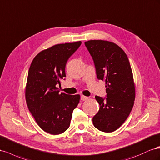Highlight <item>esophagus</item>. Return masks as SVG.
<instances>
[{"label": "esophagus", "mask_w": 160, "mask_h": 160, "mask_svg": "<svg viewBox=\"0 0 160 160\" xmlns=\"http://www.w3.org/2000/svg\"><path fill=\"white\" fill-rule=\"evenodd\" d=\"M80 99H81L82 100H83V101H85V100H88V97H85V96L82 95V96H81Z\"/></svg>", "instance_id": "esophagus-1"}]
</instances>
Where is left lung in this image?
I'll return each instance as SVG.
<instances>
[{
	"mask_svg": "<svg viewBox=\"0 0 160 160\" xmlns=\"http://www.w3.org/2000/svg\"><path fill=\"white\" fill-rule=\"evenodd\" d=\"M92 57L98 80L105 82L107 98L96 96L100 108L92 118L98 130L116 131L133 108L135 88L129 59L123 50L108 41L90 40L85 43Z\"/></svg>",
	"mask_w": 160,
	"mask_h": 160,
	"instance_id": "8db88e82",
	"label": "left lung"
}]
</instances>
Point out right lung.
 <instances>
[{
  "mask_svg": "<svg viewBox=\"0 0 160 160\" xmlns=\"http://www.w3.org/2000/svg\"><path fill=\"white\" fill-rule=\"evenodd\" d=\"M82 42L57 44L40 52L32 61L27 76L25 99L38 125L52 135L61 134L70 127L72 112L80 96L60 93L56 85L66 77L68 59Z\"/></svg>",
  "mask_w": 160,
  "mask_h": 160,
  "instance_id": "obj_1",
  "label": "right lung"
}]
</instances>
